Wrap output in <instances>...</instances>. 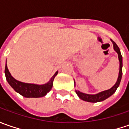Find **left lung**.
<instances>
[{
    "instance_id": "obj_1",
    "label": "left lung",
    "mask_w": 129,
    "mask_h": 129,
    "mask_svg": "<svg viewBox=\"0 0 129 129\" xmlns=\"http://www.w3.org/2000/svg\"><path fill=\"white\" fill-rule=\"evenodd\" d=\"M112 42L113 44V48H114V50L118 53V59H119V62H120V70H119V75H118V80H117L116 83L115 84V85L113 87H112L111 89L109 90H107L105 91H103L101 92H99L96 95H88V94H85V93H82L81 92L77 91L76 90V93L77 95L79 96V98L80 99H82L83 101H85L87 102H92V103H97V102L102 101H104L106 100V98H108V97L111 96L112 95L116 92L117 90L118 87L120 85V82L121 80L122 77V74H123V71H122V67H123V62H122V55L120 52V49H119V47L117 46V44L116 43L114 42L113 40L111 39Z\"/></svg>"
}]
</instances>
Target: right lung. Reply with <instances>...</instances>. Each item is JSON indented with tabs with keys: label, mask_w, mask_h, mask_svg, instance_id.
<instances>
[{
	"label": "right lung",
	"mask_w": 129,
	"mask_h": 129,
	"mask_svg": "<svg viewBox=\"0 0 129 129\" xmlns=\"http://www.w3.org/2000/svg\"><path fill=\"white\" fill-rule=\"evenodd\" d=\"M57 73L58 72H56V73L51 78L50 81L47 82V84L39 85L28 84V83H24L18 81L11 76V73L8 70L6 64L5 67V75L9 85L15 90V91L21 94L22 96L26 97V98H39L46 95L47 92L51 90L53 86L54 79L57 75Z\"/></svg>",
	"instance_id": "1"
}]
</instances>
